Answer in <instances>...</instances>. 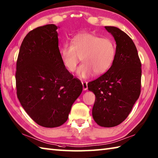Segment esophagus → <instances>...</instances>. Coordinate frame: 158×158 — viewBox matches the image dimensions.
<instances>
[{"mask_svg": "<svg viewBox=\"0 0 158 158\" xmlns=\"http://www.w3.org/2000/svg\"><path fill=\"white\" fill-rule=\"evenodd\" d=\"M81 83L83 85V89H84V90H86L88 89V82L85 81H82Z\"/></svg>", "mask_w": 158, "mask_h": 158, "instance_id": "1", "label": "esophagus"}]
</instances>
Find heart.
Wrapping results in <instances>:
<instances>
[{
	"label": "heart",
	"instance_id": "heart-1",
	"mask_svg": "<svg viewBox=\"0 0 158 158\" xmlns=\"http://www.w3.org/2000/svg\"><path fill=\"white\" fill-rule=\"evenodd\" d=\"M63 64L73 73L80 61L83 64L77 74L86 78L93 74H102L106 72L115 58L116 48L110 39L102 38L91 33H80L72 39V44H64L59 49Z\"/></svg>",
	"mask_w": 158,
	"mask_h": 158
}]
</instances>
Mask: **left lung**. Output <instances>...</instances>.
I'll return each instance as SVG.
<instances>
[{"label": "left lung", "instance_id": "1", "mask_svg": "<svg viewBox=\"0 0 158 158\" xmlns=\"http://www.w3.org/2000/svg\"><path fill=\"white\" fill-rule=\"evenodd\" d=\"M116 41L115 58L109 70L89 82L96 99L93 117L97 124L113 127L127 119L141 93L142 64L135 45L119 28L105 26Z\"/></svg>", "mask_w": 158, "mask_h": 158}]
</instances>
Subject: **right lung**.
Instances as JSON below:
<instances>
[{
	"label": "right lung",
	"instance_id": "add662e5",
	"mask_svg": "<svg viewBox=\"0 0 158 158\" xmlns=\"http://www.w3.org/2000/svg\"><path fill=\"white\" fill-rule=\"evenodd\" d=\"M57 26L48 24L28 33L16 61L17 97L36 124L60 127L67 121L72 105L83 85L63 64Z\"/></svg>",
	"mask_w": 158,
	"mask_h": 158
}]
</instances>
